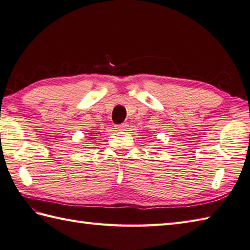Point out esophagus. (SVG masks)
Instances as JSON below:
<instances>
[{
	"label": "esophagus",
	"instance_id": "esophagus-1",
	"mask_svg": "<svg viewBox=\"0 0 250 250\" xmlns=\"http://www.w3.org/2000/svg\"><path fill=\"white\" fill-rule=\"evenodd\" d=\"M117 129L121 130V131H126V129H128V125H126V124H122V125L117 126Z\"/></svg>",
	"mask_w": 250,
	"mask_h": 250
}]
</instances>
